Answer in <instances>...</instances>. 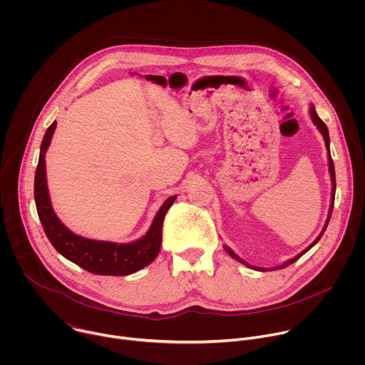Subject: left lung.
I'll return each instance as SVG.
<instances>
[{
  "mask_svg": "<svg viewBox=\"0 0 365 365\" xmlns=\"http://www.w3.org/2000/svg\"><path fill=\"white\" fill-rule=\"evenodd\" d=\"M310 117H312V121H314V124L318 127V130L321 131V134L324 135V140H325V145H327V150H328V160H329V173H331V180H332V203H331V207H329V217H328V220H327V224H325V227H324V230H322V232L318 235V238L312 242L306 250H303L300 254H297L296 257H293V258H290V259H287V262H284L282 266H279V267H274V269H284V267H287V266H290V264H293L296 259H299L304 252H307L312 247H314L319 240H321V237L324 235V232H325V230H327V227H328V222H329V218H331V214H332V210H334V199H335V187H336V185H335V168H334V162H332V158H331V153H329V133H328V128H327V125H325V123L318 117V114H317V111H315V107L314 106H310ZM224 248H225V251L232 257V258H235L237 262H240L241 264H244V266H247V267H252L254 270H258V272H266L264 269H262V267H254V266H250L248 263H245L242 258H240L230 247H227V245H224Z\"/></svg>",
  "mask_w": 365,
  "mask_h": 365,
  "instance_id": "1",
  "label": "left lung"
}]
</instances>
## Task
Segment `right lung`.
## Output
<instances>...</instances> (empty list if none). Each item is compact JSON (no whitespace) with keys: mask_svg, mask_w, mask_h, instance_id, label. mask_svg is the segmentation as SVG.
Listing matches in <instances>:
<instances>
[{"mask_svg":"<svg viewBox=\"0 0 365 365\" xmlns=\"http://www.w3.org/2000/svg\"><path fill=\"white\" fill-rule=\"evenodd\" d=\"M56 128V121L51 124L41 141L38 165L34 176V200L37 214L43 230L58 252H61L69 262L85 269L92 274L99 276H128L143 267L148 266L158 257L162 247L163 221L169 207L176 196L165 200L159 212L155 214L150 230L144 237L128 244H118L110 241L89 240L69 231L56 217L50 203L47 180H46V162L44 154L50 145Z\"/></svg>","mask_w":365,"mask_h":365,"instance_id":"1","label":"right lung"}]
</instances>
